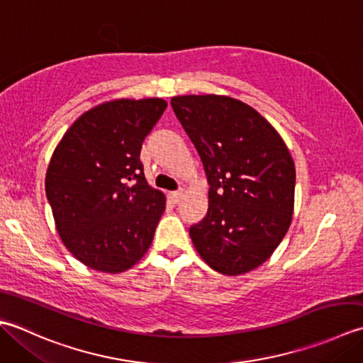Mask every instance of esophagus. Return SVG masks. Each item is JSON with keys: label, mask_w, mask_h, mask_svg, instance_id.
Here are the masks:
<instances>
[{"label": "esophagus", "mask_w": 363, "mask_h": 363, "mask_svg": "<svg viewBox=\"0 0 363 363\" xmlns=\"http://www.w3.org/2000/svg\"><path fill=\"white\" fill-rule=\"evenodd\" d=\"M171 199L172 201L177 203V202H180L182 201V197H183V189H179V191H174V192H171Z\"/></svg>", "instance_id": "esophagus-1"}]
</instances>
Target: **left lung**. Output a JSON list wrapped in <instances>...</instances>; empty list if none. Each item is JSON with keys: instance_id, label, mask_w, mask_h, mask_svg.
Returning <instances> with one entry per match:
<instances>
[{"instance_id": "left-lung-1", "label": "left lung", "mask_w": 363, "mask_h": 363, "mask_svg": "<svg viewBox=\"0 0 363 363\" xmlns=\"http://www.w3.org/2000/svg\"><path fill=\"white\" fill-rule=\"evenodd\" d=\"M177 119L202 160L208 211L189 235L199 255L225 276L264 263L291 224L296 171L274 127L225 95L172 97Z\"/></svg>"}]
</instances>
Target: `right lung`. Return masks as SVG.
I'll return each mask as SVG.
<instances>
[{
  "mask_svg": "<svg viewBox=\"0 0 363 363\" xmlns=\"http://www.w3.org/2000/svg\"><path fill=\"white\" fill-rule=\"evenodd\" d=\"M166 106L162 99L103 103L53 152L47 199L65 247L89 268L123 272L150 247L166 199L149 186L139 155Z\"/></svg>",
  "mask_w": 363,
  "mask_h": 363,
  "instance_id": "1",
  "label": "right lung"
}]
</instances>
